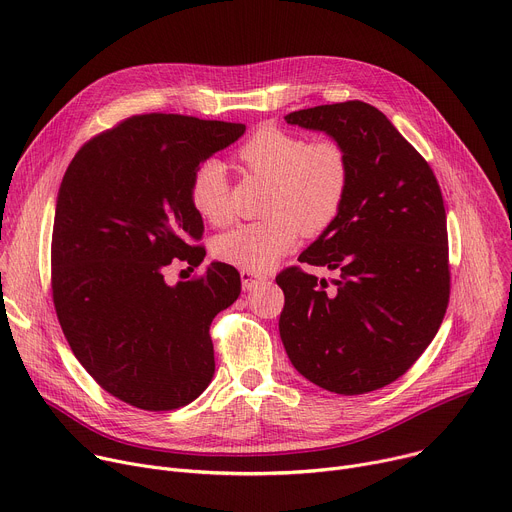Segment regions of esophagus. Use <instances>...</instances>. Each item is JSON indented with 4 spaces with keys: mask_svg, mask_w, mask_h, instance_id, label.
<instances>
[{
    "mask_svg": "<svg viewBox=\"0 0 512 512\" xmlns=\"http://www.w3.org/2000/svg\"><path fill=\"white\" fill-rule=\"evenodd\" d=\"M267 280V275L257 273V271H249V269H241V282H243V290H255L259 284H263Z\"/></svg>",
    "mask_w": 512,
    "mask_h": 512,
    "instance_id": "obj_1",
    "label": "esophagus"
}]
</instances>
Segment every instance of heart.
Segmentation results:
<instances>
[{
	"mask_svg": "<svg viewBox=\"0 0 512 512\" xmlns=\"http://www.w3.org/2000/svg\"><path fill=\"white\" fill-rule=\"evenodd\" d=\"M247 171L271 179L265 220L241 224L220 235L214 255L235 267L267 271L298 243L300 232L318 235L339 216L349 190V157L333 138L306 141L302 134L265 126L237 151ZM224 163L204 161L190 183V202L210 224L235 216Z\"/></svg>",
	"mask_w": 512,
	"mask_h": 512,
	"instance_id": "heart-1",
	"label": "heart"
}]
</instances>
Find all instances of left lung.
Wrapping results in <instances>:
<instances>
[{
    "mask_svg": "<svg viewBox=\"0 0 512 512\" xmlns=\"http://www.w3.org/2000/svg\"><path fill=\"white\" fill-rule=\"evenodd\" d=\"M331 134L349 157L339 216L298 257L337 269L335 290L298 265L275 277L280 335L312 384L345 396L396 382L435 339L449 304L447 216L431 165L359 100L286 116Z\"/></svg>",
    "mask_w": 512,
    "mask_h": 512,
    "instance_id": "obj_1",
    "label": "left lung"
}]
</instances>
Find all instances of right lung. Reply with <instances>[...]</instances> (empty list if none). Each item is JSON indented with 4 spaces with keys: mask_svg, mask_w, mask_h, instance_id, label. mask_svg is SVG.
<instances>
[{
    "mask_svg": "<svg viewBox=\"0 0 512 512\" xmlns=\"http://www.w3.org/2000/svg\"><path fill=\"white\" fill-rule=\"evenodd\" d=\"M245 124L138 114L77 151L61 181L51 288L65 339L108 394L151 410L196 400L214 376L210 324L241 294V275L210 263L169 286L173 259L198 267L204 222L196 169Z\"/></svg>",
    "mask_w": 512,
    "mask_h": 512,
    "instance_id": "right-lung-1",
    "label": "right lung"
}]
</instances>
